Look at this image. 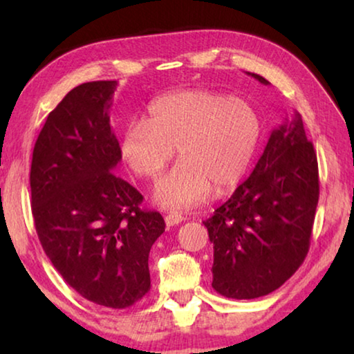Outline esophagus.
<instances>
[{
	"label": "esophagus",
	"instance_id": "obj_1",
	"mask_svg": "<svg viewBox=\"0 0 354 354\" xmlns=\"http://www.w3.org/2000/svg\"><path fill=\"white\" fill-rule=\"evenodd\" d=\"M183 220H184V217H183L181 214H178V212H169V214L165 215V225L167 226L179 225Z\"/></svg>",
	"mask_w": 354,
	"mask_h": 354
}]
</instances>
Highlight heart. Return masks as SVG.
Here are the masks:
<instances>
[{"mask_svg":"<svg viewBox=\"0 0 354 354\" xmlns=\"http://www.w3.org/2000/svg\"><path fill=\"white\" fill-rule=\"evenodd\" d=\"M261 140V120L241 98L187 88L148 107L147 120L127 124L120 154L137 176L156 181L178 149L181 160L158 184L159 205L187 209L226 194L247 175Z\"/></svg>","mask_w":354,"mask_h":354,"instance_id":"b5f03b06","label":"heart"}]
</instances>
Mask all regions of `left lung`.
<instances>
[{"instance_id":"left-lung-1","label":"left lung","mask_w":354,"mask_h":354,"mask_svg":"<svg viewBox=\"0 0 354 354\" xmlns=\"http://www.w3.org/2000/svg\"><path fill=\"white\" fill-rule=\"evenodd\" d=\"M319 192L317 154L295 112L272 131L247 181L203 221L214 245V289L253 299L283 286L309 251Z\"/></svg>"}]
</instances>
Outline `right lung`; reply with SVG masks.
Returning <instances> with one entry per match:
<instances>
[{
  "mask_svg": "<svg viewBox=\"0 0 354 354\" xmlns=\"http://www.w3.org/2000/svg\"><path fill=\"white\" fill-rule=\"evenodd\" d=\"M115 88L117 81H93L65 95L35 142L29 184L39 241L65 283L124 309L149 290V250L165 221L112 173L122 160L109 120Z\"/></svg>",
  "mask_w": 354,
  "mask_h": 354,
  "instance_id": "obj_1",
  "label": "right lung"
}]
</instances>
